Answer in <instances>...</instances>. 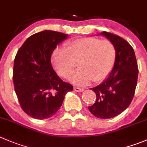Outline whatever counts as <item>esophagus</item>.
Wrapping results in <instances>:
<instances>
[{
    "label": "esophagus",
    "instance_id": "34e87169",
    "mask_svg": "<svg viewBox=\"0 0 147 147\" xmlns=\"http://www.w3.org/2000/svg\"><path fill=\"white\" fill-rule=\"evenodd\" d=\"M74 90L76 91V92H82L84 89L79 88V87H74Z\"/></svg>",
    "mask_w": 147,
    "mask_h": 147
}]
</instances>
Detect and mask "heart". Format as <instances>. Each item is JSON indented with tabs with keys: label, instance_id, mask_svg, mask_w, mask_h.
<instances>
[{
	"label": "heart",
	"instance_id": "1",
	"mask_svg": "<svg viewBox=\"0 0 147 147\" xmlns=\"http://www.w3.org/2000/svg\"><path fill=\"white\" fill-rule=\"evenodd\" d=\"M116 49L109 40L93 37L75 39L65 45V50L55 49L52 62L57 72L68 78L78 64L80 68L70 78L73 83L85 85L98 83L108 78L114 66Z\"/></svg>",
	"mask_w": 147,
	"mask_h": 147
}]
</instances>
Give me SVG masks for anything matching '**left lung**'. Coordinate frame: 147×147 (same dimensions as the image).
<instances>
[{
  "mask_svg": "<svg viewBox=\"0 0 147 147\" xmlns=\"http://www.w3.org/2000/svg\"><path fill=\"white\" fill-rule=\"evenodd\" d=\"M114 45L116 57L113 69L105 81L90 88L96 94V100L88 107L95 117L107 119L117 116L129 107L137 84V62L134 51L129 42L112 33H100Z\"/></svg>",
  "mask_w": 147,
  "mask_h": 147,
  "instance_id": "8db88e82",
  "label": "left lung"
}]
</instances>
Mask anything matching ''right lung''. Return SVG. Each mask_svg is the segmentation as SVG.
<instances>
[{"instance_id": "1", "label": "right lung", "mask_w": 147, "mask_h": 147, "mask_svg": "<svg viewBox=\"0 0 147 147\" xmlns=\"http://www.w3.org/2000/svg\"><path fill=\"white\" fill-rule=\"evenodd\" d=\"M68 37L55 31L36 33L28 38L16 55L13 69L15 92L27 115L45 119L56 114L73 86L59 78L51 63L57 45Z\"/></svg>"}]
</instances>
